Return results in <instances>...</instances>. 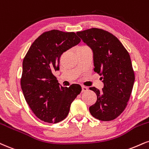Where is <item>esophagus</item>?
<instances>
[{"mask_svg":"<svg viewBox=\"0 0 149 149\" xmlns=\"http://www.w3.org/2000/svg\"><path fill=\"white\" fill-rule=\"evenodd\" d=\"M87 90H88V88H87V87H85V86H82V92H87Z\"/></svg>","mask_w":149,"mask_h":149,"instance_id":"obj_1","label":"esophagus"}]
</instances>
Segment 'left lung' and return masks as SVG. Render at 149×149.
Here are the masks:
<instances>
[{"label": "left lung", "instance_id": "obj_1", "mask_svg": "<svg viewBox=\"0 0 149 149\" xmlns=\"http://www.w3.org/2000/svg\"><path fill=\"white\" fill-rule=\"evenodd\" d=\"M94 53V71L102 76V91L90 87L97 101L89 107L94 118L112 121L124 111L132 93L135 73L128 52L115 36L100 28L77 32Z\"/></svg>", "mask_w": 149, "mask_h": 149}]
</instances>
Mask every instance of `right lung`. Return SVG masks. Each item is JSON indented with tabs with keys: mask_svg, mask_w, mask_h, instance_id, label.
Here are the masks:
<instances>
[{
	"mask_svg": "<svg viewBox=\"0 0 149 149\" xmlns=\"http://www.w3.org/2000/svg\"><path fill=\"white\" fill-rule=\"evenodd\" d=\"M80 41L73 32H44L35 39L23 59L21 89L30 108L44 122L56 123L65 119L71 103L81 92L78 84L60 86L53 74L60 69L64 52Z\"/></svg>",
	"mask_w": 149,
	"mask_h": 149,
	"instance_id": "obj_1",
	"label": "right lung"
}]
</instances>
